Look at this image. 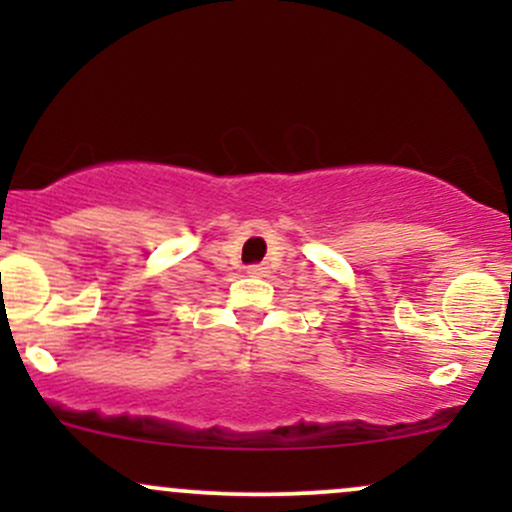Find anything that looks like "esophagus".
Returning a JSON list of instances; mask_svg holds the SVG:
<instances>
[{
    "mask_svg": "<svg viewBox=\"0 0 512 512\" xmlns=\"http://www.w3.org/2000/svg\"><path fill=\"white\" fill-rule=\"evenodd\" d=\"M264 269H267V267H262V264H252V267H248V274H252V276H262Z\"/></svg>",
    "mask_w": 512,
    "mask_h": 512,
    "instance_id": "esophagus-1",
    "label": "esophagus"
}]
</instances>
